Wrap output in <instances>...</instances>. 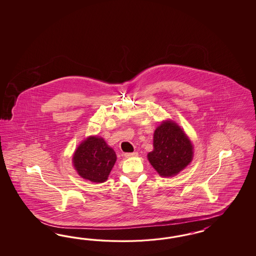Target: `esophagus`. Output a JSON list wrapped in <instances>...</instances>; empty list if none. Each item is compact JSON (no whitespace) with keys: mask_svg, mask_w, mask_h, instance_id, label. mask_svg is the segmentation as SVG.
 Listing matches in <instances>:
<instances>
[{"mask_svg":"<svg viewBox=\"0 0 256 256\" xmlns=\"http://www.w3.org/2000/svg\"><path fill=\"white\" fill-rule=\"evenodd\" d=\"M137 152H133V153H124V156L126 158H132V156H137Z\"/></svg>","mask_w":256,"mask_h":256,"instance_id":"1","label":"esophagus"}]
</instances>
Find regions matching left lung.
<instances>
[{
  "instance_id": "obj_1",
  "label": "left lung",
  "mask_w": 256,
  "mask_h": 256,
  "mask_svg": "<svg viewBox=\"0 0 256 256\" xmlns=\"http://www.w3.org/2000/svg\"><path fill=\"white\" fill-rule=\"evenodd\" d=\"M154 149L148 153L149 162L164 178L176 176L192 162L194 146L178 124L164 121L154 132Z\"/></svg>"
}]
</instances>
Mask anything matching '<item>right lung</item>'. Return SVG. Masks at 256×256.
Returning a JSON list of instances; mask_svg holds the SVG:
<instances>
[{
    "label": "right lung",
    "instance_id": "obj_1",
    "mask_svg": "<svg viewBox=\"0 0 256 256\" xmlns=\"http://www.w3.org/2000/svg\"><path fill=\"white\" fill-rule=\"evenodd\" d=\"M72 160L82 178L94 183H103L108 179L116 162V155L104 139L90 136L78 146Z\"/></svg>",
    "mask_w": 256,
    "mask_h": 256
}]
</instances>
